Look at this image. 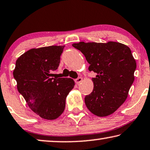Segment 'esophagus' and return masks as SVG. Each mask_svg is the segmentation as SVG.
Returning a JSON list of instances; mask_svg holds the SVG:
<instances>
[{
	"label": "esophagus",
	"instance_id": "esophagus-1",
	"mask_svg": "<svg viewBox=\"0 0 150 150\" xmlns=\"http://www.w3.org/2000/svg\"><path fill=\"white\" fill-rule=\"evenodd\" d=\"M82 81H83V78L82 77H79V78H77V79H76L75 80V83L77 84V85L81 83Z\"/></svg>",
	"mask_w": 150,
	"mask_h": 150
}]
</instances>
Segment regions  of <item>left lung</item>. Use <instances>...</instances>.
<instances>
[{"label": "left lung", "instance_id": "1", "mask_svg": "<svg viewBox=\"0 0 150 150\" xmlns=\"http://www.w3.org/2000/svg\"><path fill=\"white\" fill-rule=\"evenodd\" d=\"M72 45L85 55L89 71L97 73L93 91L85 97L87 109L99 117L113 113L126 100L134 81L136 62L130 49L114 41Z\"/></svg>", "mask_w": 150, "mask_h": 150}]
</instances>
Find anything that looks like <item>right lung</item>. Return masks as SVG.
Segmentation results:
<instances>
[{
  "mask_svg": "<svg viewBox=\"0 0 150 150\" xmlns=\"http://www.w3.org/2000/svg\"><path fill=\"white\" fill-rule=\"evenodd\" d=\"M64 47L28 50L17 59L13 71L18 92L33 112L45 120H55L63 113L66 97L75 85L71 78L52 77Z\"/></svg>",
  "mask_w": 150,
  "mask_h": 150,
  "instance_id": "right-lung-1",
  "label": "right lung"
}]
</instances>
